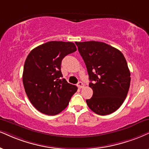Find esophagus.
I'll use <instances>...</instances> for the list:
<instances>
[{
	"label": "esophagus",
	"mask_w": 149,
	"mask_h": 149,
	"mask_svg": "<svg viewBox=\"0 0 149 149\" xmlns=\"http://www.w3.org/2000/svg\"><path fill=\"white\" fill-rule=\"evenodd\" d=\"M77 86H78V88H82L84 87V84L82 83L81 81H79V83L77 84Z\"/></svg>",
	"instance_id": "esophagus-1"
}]
</instances>
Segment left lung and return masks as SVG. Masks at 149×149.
Here are the masks:
<instances>
[{
    "instance_id": "left-lung-1",
    "label": "left lung",
    "mask_w": 149,
    "mask_h": 149,
    "mask_svg": "<svg viewBox=\"0 0 149 149\" xmlns=\"http://www.w3.org/2000/svg\"><path fill=\"white\" fill-rule=\"evenodd\" d=\"M87 68L93 97L86 100L97 115L116 111L127 96L131 73L124 56L119 49L99 41L75 42Z\"/></svg>"
}]
</instances>
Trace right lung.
Returning a JSON list of instances; mask_svg holds the SVG:
<instances>
[{"mask_svg":"<svg viewBox=\"0 0 149 149\" xmlns=\"http://www.w3.org/2000/svg\"><path fill=\"white\" fill-rule=\"evenodd\" d=\"M77 50L72 42L49 41L35 47L25 61L23 82L27 96L38 111L55 115L68 105L77 87L62 79L63 58Z\"/></svg>","mask_w":149,"mask_h":149,"instance_id":"1","label":"right lung"}]
</instances>
